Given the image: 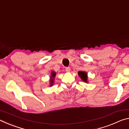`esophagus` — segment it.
<instances>
[{
	"label": "esophagus",
	"mask_w": 129,
	"mask_h": 129,
	"mask_svg": "<svg viewBox=\"0 0 129 129\" xmlns=\"http://www.w3.org/2000/svg\"><path fill=\"white\" fill-rule=\"evenodd\" d=\"M65 71L67 72H69L71 71V68H70L69 67H67L66 68H65Z\"/></svg>",
	"instance_id": "obj_1"
}]
</instances>
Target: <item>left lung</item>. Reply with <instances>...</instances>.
Instances as JSON below:
<instances>
[{
  "label": "left lung",
  "instance_id": "8db88e82",
  "mask_svg": "<svg viewBox=\"0 0 129 129\" xmlns=\"http://www.w3.org/2000/svg\"><path fill=\"white\" fill-rule=\"evenodd\" d=\"M78 74L82 81H84L85 82H88V81H87V80H88V76H87V73L86 72L82 71H79L78 72Z\"/></svg>",
  "mask_w": 129,
  "mask_h": 129
}]
</instances>
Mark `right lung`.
I'll return each instance as SVG.
<instances>
[{
	"instance_id": "right-lung-1",
	"label": "right lung",
	"mask_w": 129,
	"mask_h": 129,
	"mask_svg": "<svg viewBox=\"0 0 129 129\" xmlns=\"http://www.w3.org/2000/svg\"><path fill=\"white\" fill-rule=\"evenodd\" d=\"M56 72H52L51 73V80H50V86H52L53 84V81H54V78L56 76Z\"/></svg>"
}]
</instances>
